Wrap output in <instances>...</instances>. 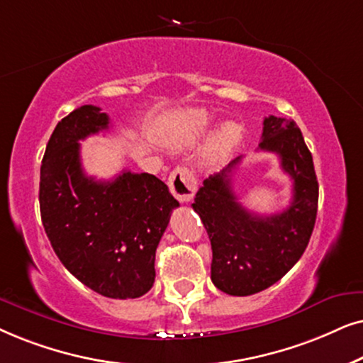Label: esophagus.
Listing matches in <instances>:
<instances>
[{"mask_svg":"<svg viewBox=\"0 0 363 363\" xmlns=\"http://www.w3.org/2000/svg\"><path fill=\"white\" fill-rule=\"evenodd\" d=\"M169 189L179 202H189L196 194L197 182L189 167L179 166L169 174Z\"/></svg>","mask_w":363,"mask_h":363,"instance_id":"1","label":"esophagus"}]
</instances>
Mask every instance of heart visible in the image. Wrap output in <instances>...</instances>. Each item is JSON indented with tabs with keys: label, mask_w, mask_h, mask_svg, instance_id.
I'll list each match as a JSON object with an SVG mask.
<instances>
[{
	"label": "heart",
	"mask_w": 363,
	"mask_h": 363,
	"mask_svg": "<svg viewBox=\"0 0 363 363\" xmlns=\"http://www.w3.org/2000/svg\"><path fill=\"white\" fill-rule=\"evenodd\" d=\"M212 123V118L209 113L202 109H191L186 113L179 114L172 124V131L166 134L164 143L169 146L181 147L194 141L199 138L202 133L209 128ZM240 138V128L235 123H225L219 131L216 133L214 139H212L211 149L214 156H222V154L229 151V149L238 143Z\"/></svg>",
	"instance_id": "b5f03b06"
}]
</instances>
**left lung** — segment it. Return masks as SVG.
Returning a JSON list of instances; mask_svg holds the SVG:
<instances>
[{
	"label": "left lung",
	"instance_id": "1",
	"mask_svg": "<svg viewBox=\"0 0 363 363\" xmlns=\"http://www.w3.org/2000/svg\"><path fill=\"white\" fill-rule=\"evenodd\" d=\"M259 149L277 154L280 167L292 179L287 209L259 216L242 207L230 181L242 156L207 177L192 204L211 239L212 282L229 296H252L282 279L302 257L315 225L318 182L297 124L265 118Z\"/></svg>",
	"mask_w": 363,
	"mask_h": 363
}]
</instances>
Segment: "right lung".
Listing matches in <instances>:
<instances>
[{
	"label": "right lung",
	"instance_id": "add662e5",
	"mask_svg": "<svg viewBox=\"0 0 363 363\" xmlns=\"http://www.w3.org/2000/svg\"><path fill=\"white\" fill-rule=\"evenodd\" d=\"M106 129L109 116L93 104L57 123L41 162V220L62 265L86 287L136 298L151 291L157 244L179 202L147 172L123 171L113 181L86 176L79 141Z\"/></svg>",
	"mask_w": 363,
	"mask_h": 363
}]
</instances>
